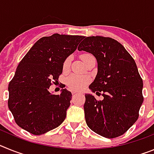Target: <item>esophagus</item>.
Returning a JSON list of instances; mask_svg holds the SVG:
<instances>
[{"label":"esophagus","instance_id":"34e87169","mask_svg":"<svg viewBox=\"0 0 154 154\" xmlns=\"http://www.w3.org/2000/svg\"><path fill=\"white\" fill-rule=\"evenodd\" d=\"M75 94H76V92H72V96H75Z\"/></svg>","mask_w":154,"mask_h":154}]
</instances>
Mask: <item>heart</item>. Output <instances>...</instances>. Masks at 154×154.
I'll return each instance as SVG.
<instances>
[{
    "label": "heart",
    "mask_w": 154,
    "mask_h": 154,
    "mask_svg": "<svg viewBox=\"0 0 154 154\" xmlns=\"http://www.w3.org/2000/svg\"><path fill=\"white\" fill-rule=\"evenodd\" d=\"M90 56H92V55H90V54H83V55H82L81 58L82 61L85 63L87 59ZM70 63V58H67L64 61L63 65H62L63 72H67L69 70ZM89 82H90V79L88 76L77 74H71L66 79V85L73 92H79V91L82 90L89 83Z\"/></svg>",
    "instance_id": "1"
}]
</instances>
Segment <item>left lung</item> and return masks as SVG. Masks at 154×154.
I'll use <instances>...</instances> for the list:
<instances>
[{
  "mask_svg": "<svg viewBox=\"0 0 154 154\" xmlns=\"http://www.w3.org/2000/svg\"><path fill=\"white\" fill-rule=\"evenodd\" d=\"M79 51L96 57L98 73L89 89L104 99L86 94L84 104L87 126L106 138L123 135L137 120L143 102V79L133 57L111 38L84 37Z\"/></svg>",
  "mask_w": 154,
  "mask_h": 154,
  "instance_id": "1",
  "label": "left lung"
}]
</instances>
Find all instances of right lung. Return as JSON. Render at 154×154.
Masks as SVG:
<instances>
[{"label": "right lung", "instance_id": "obj_1", "mask_svg": "<svg viewBox=\"0 0 154 154\" xmlns=\"http://www.w3.org/2000/svg\"><path fill=\"white\" fill-rule=\"evenodd\" d=\"M83 36L54 34L37 41L17 65L8 85V108L15 123L34 135L60 126L66 117L72 93L62 89L52 95L64 61L74 52ZM61 84L60 87H65Z\"/></svg>", "mask_w": 154, "mask_h": 154}]
</instances>
